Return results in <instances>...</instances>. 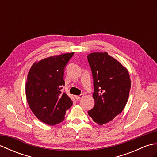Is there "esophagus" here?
I'll list each match as a JSON object with an SVG mask.
<instances>
[{
	"label": "esophagus",
	"mask_w": 157,
	"mask_h": 157,
	"mask_svg": "<svg viewBox=\"0 0 157 157\" xmlns=\"http://www.w3.org/2000/svg\"><path fill=\"white\" fill-rule=\"evenodd\" d=\"M83 97H84V94H80L79 96H75V99L77 100V101H78V100L81 99Z\"/></svg>",
	"instance_id": "esophagus-1"
}]
</instances>
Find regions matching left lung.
<instances>
[{"instance_id": "left-lung-1", "label": "left lung", "mask_w": 157, "mask_h": 157, "mask_svg": "<svg viewBox=\"0 0 157 157\" xmlns=\"http://www.w3.org/2000/svg\"><path fill=\"white\" fill-rule=\"evenodd\" d=\"M87 58L94 79L95 101L94 106L88 113L93 121L102 125L124 109L131 80L127 69L107 52H92Z\"/></svg>"}]
</instances>
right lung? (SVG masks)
Here are the masks:
<instances>
[{
	"label": "right lung",
	"mask_w": 157,
	"mask_h": 157,
	"mask_svg": "<svg viewBox=\"0 0 157 157\" xmlns=\"http://www.w3.org/2000/svg\"><path fill=\"white\" fill-rule=\"evenodd\" d=\"M74 52L55 55L35 63L29 69L25 94L29 108L36 117L49 125L63 121L73 102L61 93L66 65Z\"/></svg>",
	"instance_id": "right-lung-1"
}]
</instances>
